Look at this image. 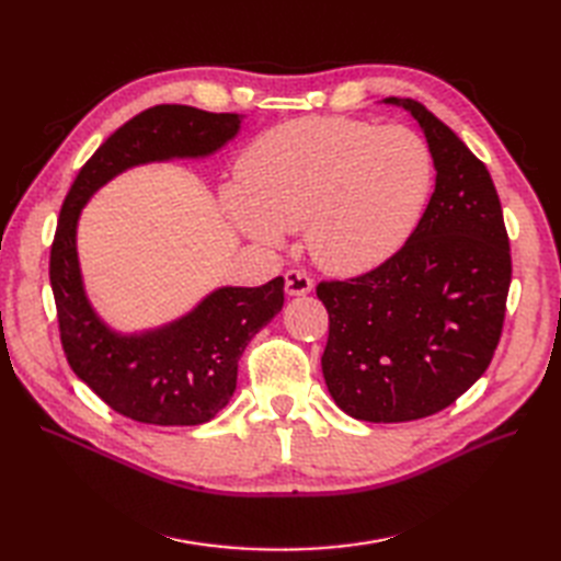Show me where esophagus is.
Returning <instances> with one entry per match:
<instances>
[{
  "instance_id": "34e87169",
  "label": "esophagus",
  "mask_w": 561,
  "mask_h": 561,
  "mask_svg": "<svg viewBox=\"0 0 561 561\" xmlns=\"http://www.w3.org/2000/svg\"><path fill=\"white\" fill-rule=\"evenodd\" d=\"M313 290V280L304 274V271L290 268L285 274V293L290 297H299V295H309Z\"/></svg>"
}]
</instances>
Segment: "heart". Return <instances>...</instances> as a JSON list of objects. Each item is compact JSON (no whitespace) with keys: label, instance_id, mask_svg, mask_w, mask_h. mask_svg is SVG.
Masks as SVG:
<instances>
[{"label":"heart","instance_id":"b5f03b06","mask_svg":"<svg viewBox=\"0 0 561 561\" xmlns=\"http://www.w3.org/2000/svg\"><path fill=\"white\" fill-rule=\"evenodd\" d=\"M433 190V154L410 128L344 116L266 130L239 161L222 208L245 239L278 248L307 229L311 257L332 274H363L404 245Z\"/></svg>","mask_w":561,"mask_h":561}]
</instances>
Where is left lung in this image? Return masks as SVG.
Segmentation results:
<instances>
[{"mask_svg": "<svg viewBox=\"0 0 561 561\" xmlns=\"http://www.w3.org/2000/svg\"><path fill=\"white\" fill-rule=\"evenodd\" d=\"M435 163V192L407 243L377 268L322 280L330 316L322 377L342 410L369 423L437 414L478 381L499 346L513 262L486 165L412 98Z\"/></svg>", "mask_w": 561, "mask_h": 561, "instance_id": "left-lung-1", "label": "left lung"}]
</instances>
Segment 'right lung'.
I'll return each mask as SVG.
<instances>
[{
    "label": "right lung",
    "instance_id": "right-lung-1",
    "mask_svg": "<svg viewBox=\"0 0 561 561\" xmlns=\"http://www.w3.org/2000/svg\"><path fill=\"white\" fill-rule=\"evenodd\" d=\"M241 118L190 105L149 107L95 149L60 208L48 278L65 358L100 400L138 423L198 426L227 407L248 342L283 309L285 280L278 276L260 287H219L171 325L118 334L98 318L83 293L79 213L126 168L213 154L239 133Z\"/></svg>",
    "mask_w": 561,
    "mask_h": 561
}]
</instances>
